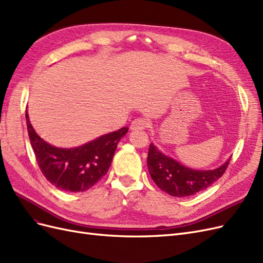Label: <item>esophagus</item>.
Wrapping results in <instances>:
<instances>
[{
	"label": "esophagus",
	"instance_id": "obj_1",
	"mask_svg": "<svg viewBox=\"0 0 263 263\" xmlns=\"http://www.w3.org/2000/svg\"><path fill=\"white\" fill-rule=\"evenodd\" d=\"M148 125H149V124H148V122L146 121L145 118H141V117H139V118L134 119L133 123H132V125H130V129H132V130L145 129V128H147Z\"/></svg>",
	"mask_w": 263,
	"mask_h": 263
}]
</instances>
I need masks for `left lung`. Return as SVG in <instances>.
<instances>
[{
    "instance_id": "8db88e82",
    "label": "left lung",
    "mask_w": 263,
    "mask_h": 263,
    "mask_svg": "<svg viewBox=\"0 0 263 263\" xmlns=\"http://www.w3.org/2000/svg\"><path fill=\"white\" fill-rule=\"evenodd\" d=\"M229 164V159L214 170H194L163 155L151 142L147 165L151 179L163 192L171 196L186 197L194 195L217 181Z\"/></svg>"
}]
</instances>
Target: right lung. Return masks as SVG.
I'll use <instances>...</instances> for the list:
<instances>
[{"label":"right lung","instance_id":"add662e5","mask_svg":"<svg viewBox=\"0 0 263 263\" xmlns=\"http://www.w3.org/2000/svg\"><path fill=\"white\" fill-rule=\"evenodd\" d=\"M26 123L31 147L45 178L57 189L69 192H83L105 176L117 144L128 132L123 127L80 147L57 148L38 136L27 110Z\"/></svg>","mask_w":263,"mask_h":263}]
</instances>
